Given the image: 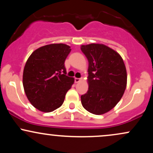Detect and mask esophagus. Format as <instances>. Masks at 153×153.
Returning a JSON list of instances; mask_svg holds the SVG:
<instances>
[{"mask_svg":"<svg viewBox=\"0 0 153 153\" xmlns=\"http://www.w3.org/2000/svg\"><path fill=\"white\" fill-rule=\"evenodd\" d=\"M82 80V78H75V82H76V83H78V82H80Z\"/></svg>","mask_w":153,"mask_h":153,"instance_id":"obj_1","label":"esophagus"}]
</instances>
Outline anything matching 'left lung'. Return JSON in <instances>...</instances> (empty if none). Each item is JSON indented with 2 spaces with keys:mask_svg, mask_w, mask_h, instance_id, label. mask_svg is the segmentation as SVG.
I'll list each match as a JSON object with an SVG mask.
<instances>
[{
  "mask_svg": "<svg viewBox=\"0 0 153 153\" xmlns=\"http://www.w3.org/2000/svg\"><path fill=\"white\" fill-rule=\"evenodd\" d=\"M88 61V90L82 95L85 110L101 115L111 110L120 101L127 87L125 65L118 52L103 44L81 45Z\"/></svg>",
  "mask_w": 153,
  "mask_h": 153,
  "instance_id": "1",
  "label": "left lung"
}]
</instances>
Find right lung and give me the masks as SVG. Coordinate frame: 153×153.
Here are the masks:
<instances>
[{
	"label": "right lung",
	"mask_w": 153,
	"mask_h": 153,
	"mask_svg": "<svg viewBox=\"0 0 153 153\" xmlns=\"http://www.w3.org/2000/svg\"><path fill=\"white\" fill-rule=\"evenodd\" d=\"M71 51L65 44H50L34 50L26 61L23 72L24 92L40 111L48 113L62 106L74 83V78L65 75V68Z\"/></svg>",
	"instance_id": "obj_1"
}]
</instances>
